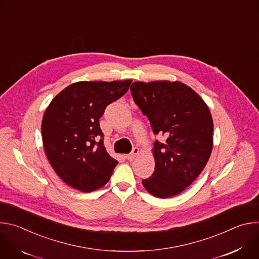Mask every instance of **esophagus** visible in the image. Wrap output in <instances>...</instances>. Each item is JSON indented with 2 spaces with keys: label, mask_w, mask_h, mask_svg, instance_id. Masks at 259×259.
Returning a JSON list of instances; mask_svg holds the SVG:
<instances>
[{
  "label": "esophagus",
  "mask_w": 259,
  "mask_h": 259,
  "mask_svg": "<svg viewBox=\"0 0 259 259\" xmlns=\"http://www.w3.org/2000/svg\"><path fill=\"white\" fill-rule=\"evenodd\" d=\"M139 154V149L138 147H134V149L132 150V152L129 154V155H127V159L129 160V161H131V160H133L134 158H136V156Z\"/></svg>",
  "instance_id": "1"
}]
</instances>
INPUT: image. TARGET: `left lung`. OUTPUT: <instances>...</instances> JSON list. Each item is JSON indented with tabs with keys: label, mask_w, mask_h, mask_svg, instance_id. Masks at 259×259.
I'll list each match as a JSON object with an SVG mask.
<instances>
[{
	"label": "left lung",
	"mask_w": 259,
	"mask_h": 259,
	"mask_svg": "<svg viewBox=\"0 0 259 259\" xmlns=\"http://www.w3.org/2000/svg\"><path fill=\"white\" fill-rule=\"evenodd\" d=\"M134 102L149 118L155 134V171L142 184L151 195L170 198L186 190L205 168L213 146V121L205 101L180 82H134Z\"/></svg>",
	"instance_id": "1"
}]
</instances>
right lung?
<instances>
[{"instance_id": "obj_1", "label": "right lung", "mask_w": 259, "mask_h": 259, "mask_svg": "<svg viewBox=\"0 0 259 259\" xmlns=\"http://www.w3.org/2000/svg\"><path fill=\"white\" fill-rule=\"evenodd\" d=\"M127 81H82L58 93L46 108L42 138L48 161L69 187L84 193L100 189L118 161L103 144L99 119L105 107L129 89Z\"/></svg>"}]
</instances>
